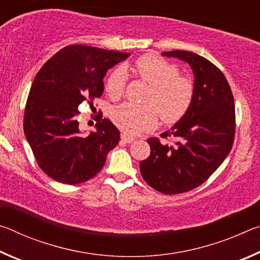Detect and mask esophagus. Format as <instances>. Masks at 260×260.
I'll list each match as a JSON object with an SVG mask.
<instances>
[{"label":"esophagus","instance_id":"esophagus-1","mask_svg":"<svg viewBox=\"0 0 260 260\" xmlns=\"http://www.w3.org/2000/svg\"><path fill=\"white\" fill-rule=\"evenodd\" d=\"M120 138H121V140L124 141V142H126V143H132V142H133V141H134V139L132 138V136L127 135L126 133H121Z\"/></svg>","mask_w":260,"mask_h":260}]
</instances>
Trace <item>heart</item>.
Masks as SVG:
<instances>
[{
  "label": "heart",
  "mask_w": 260,
  "mask_h": 260,
  "mask_svg": "<svg viewBox=\"0 0 260 260\" xmlns=\"http://www.w3.org/2000/svg\"><path fill=\"white\" fill-rule=\"evenodd\" d=\"M135 69L140 78L151 86L146 99L149 104L118 105L111 113L114 125L126 134L136 135L155 128L159 116L170 125L181 120L195 96V86L190 79L180 76L177 65L151 54L138 58ZM126 83V69L120 65L105 79L104 89L110 98L118 99L124 94Z\"/></svg>",
  "instance_id": "obj_1"
}]
</instances>
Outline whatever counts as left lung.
<instances>
[{"label": "left lung", "mask_w": 260, "mask_h": 260, "mask_svg": "<svg viewBox=\"0 0 260 260\" xmlns=\"http://www.w3.org/2000/svg\"><path fill=\"white\" fill-rule=\"evenodd\" d=\"M161 55L190 65L195 96L186 116L160 135L177 139L174 146L148 139L150 156L140 162V171L149 186L175 195L201 186L225 160L234 143L235 107L230 83L210 60L183 50Z\"/></svg>", "instance_id": "left-lung-1"}]
</instances>
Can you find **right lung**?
Returning a JSON list of instances; mask_svg holds the SVG:
<instances>
[{"mask_svg":"<svg viewBox=\"0 0 260 260\" xmlns=\"http://www.w3.org/2000/svg\"><path fill=\"white\" fill-rule=\"evenodd\" d=\"M131 54L72 45L47 60L35 76L25 107L24 132L39 166L60 183L78 184L95 177L120 133L109 119L83 135L79 129V105L93 107L102 96L109 69Z\"/></svg>","mask_w":260,"mask_h":260,"instance_id":"add662e5","label":"right lung"}]
</instances>
